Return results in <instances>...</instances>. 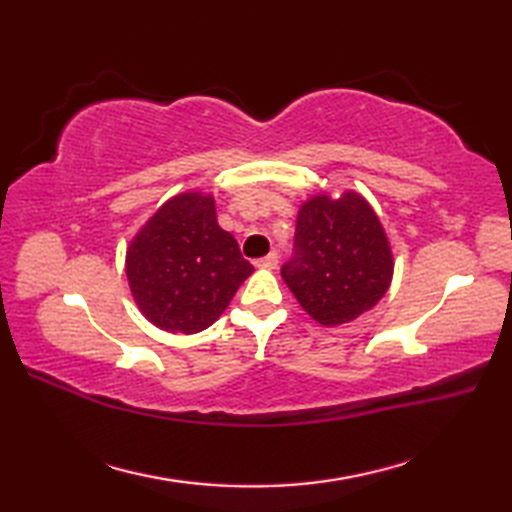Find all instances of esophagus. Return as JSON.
<instances>
[{"mask_svg":"<svg viewBox=\"0 0 512 512\" xmlns=\"http://www.w3.org/2000/svg\"><path fill=\"white\" fill-rule=\"evenodd\" d=\"M277 264H279V257H277V253H268L266 257L257 259V262H255V266H257V268H268V270L277 268Z\"/></svg>","mask_w":512,"mask_h":512,"instance_id":"obj_1","label":"esophagus"}]
</instances>
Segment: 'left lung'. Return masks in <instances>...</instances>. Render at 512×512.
<instances>
[{"label": "left lung", "mask_w": 512, "mask_h": 512, "mask_svg": "<svg viewBox=\"0 0 512 512\" xmlns=\"http://www.w3.org/2000/svg\"><path fill=\"white\" fill-rule=\"evenodd\" d=\"M301 308L323 328L350 323L385 297L394 255L361 193H317L297 213L295 257L281 268Z\"/></svg>", "instance_id": "8db88e82"}]
</instances>
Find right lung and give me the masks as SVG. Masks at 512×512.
<instances>
[{
	"label": "right lung",
	"mask_w": 512,
	"mask_h": 512,
	"mask_svg": "<svg viewBox=\"0 0 512 512\" xmlns=\"http://www.w3.org/2000/svg\"><path fill=\"white\" fill-rule=\"evenodd\" d=\"M253 266L220 228L211 193L173 195L127 246L125 273L143 317L171 334L202 332L222 317Z\"/></svg>",
	"instance_id": "1"
}]
</instances>
